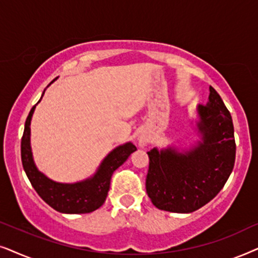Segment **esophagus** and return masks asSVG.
Listing matches in <instances>:
<instances>
[{"instance_id":"1","label":"esophagus","mask_w":258,"mask_h":258,"mask_svg":"<svg viewBox=\"0 0 258 258\" xmlns=\"http://www.w3.org/2000/svg\"><path fill=\"white\" fill-rule=\"evenodd\" d=\"M147 143H149V138H147V137H145V136L139 137V145H140V146L146 145Z\"/></svg>"}]
</instances>
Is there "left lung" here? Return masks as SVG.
<instances>
[{"label": "left lung", "mask_w": 258, "mask_h": 258, "mask_svg": "<svg viewBox=\"0 0 258 258\" xmlns=\"http://www.w3.org/2000/svg\"><path fill=\"white\" fill-rule=\"evenodd\" d=\"M201 142L185 152L167 147L147 152L146 191L158 209L190 214L214 199L232 172L236 158L232 118L210 86L207 105H199Z\"/></svg>", "instance_id": "left-lung-1"}]
</instances>
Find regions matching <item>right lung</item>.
I'll return each instance as SVG.
<instances>
[{"mask_svg": "<svg viewBox=\"0 0 258 258\" xmlns=\"http://www.w3.org/2000/svg\"><path fill=\"white\" fill-rule=\"evenodd\" d=\"M36 105L33 106L27 116L25 131H23L21 140L23 170H25L30 184L33 185L37 195L54 210L62 212V214L93 212L105 203L113 172L125 163L130 154L137 151V147L132 143H126L118 146L111 153H108V156L102 160L94 176L88 179L74 184L56 183L41 173L33 160L32 149H30V120H32Z\"/></svg>", "mask_w": 258, "mask_h": 258, "instance_id": "add662e5", "label": "right lung"}]
</instances>
